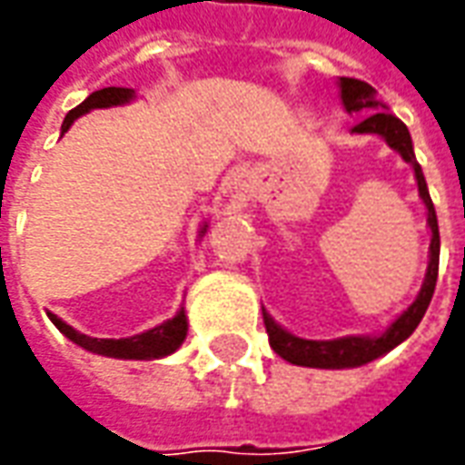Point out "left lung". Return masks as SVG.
<instances>
[{"instance_id":"1","label":"left lung","mask_w":465,"mask_h":465,"mask_svg":"<svg viewBox=\"0 0 465 465\" xmlns=\"http://www.w3.org/2000/svg\"><path fill=\"white\" fill-rule=\"evenodd\" d=\"M339 84H341V99L346 112L363 116L353 126V132L379 134V136L386 139L391 149H396L413 166L420 199H423L426 209H429L430 262L429 272H426V282L420 286V293L416 296V302L411 303L409 309L401 313L386 331L381 333V336H373V339L371 336H346V339H333V341H309V339H299L293 333L283 331L269 313H263V326H266V333H269L272 349L282 359L289 361V363L312 366V369H353V366H363V363L389 353L391 349H396L401 341H406L411 333L416 331V326H419L423 313L429 309L430 296H433V289H436V279H439V222H436V209H433V202H430L423 172H420L419 162H416V153H413V143H411V134L406 129V124L401 122L396 114H391L389 106L381 99L379 92L371 84H366V82L341 76Z\"/></svg>"}]
</instances>
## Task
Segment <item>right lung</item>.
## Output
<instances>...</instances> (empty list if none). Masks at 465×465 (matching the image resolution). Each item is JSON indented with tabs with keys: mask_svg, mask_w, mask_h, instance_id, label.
<instances>
[{
	"mask_svg": "<svg viewBox=\"0 0 465 465\" xmlns=\"http://www.w3.org/2000/svg\"><path fill=\"white\" fill-rule=\"evenodd\" d=\"M132 96V89H124V86H106V89H99V92L86 96L82 104L66 114L64 124H62V132H66V129L74 124V119L86 114L89 109L126 104ZM203 232H206V229H203ZM49 319H52V323H54L59 331L64 333L69 341L79 343L82 349L92 351V353H99V356H109V359H162V356L173 353V351L182 346L183 339H186V316H183V312H179L173 319L163 322L162 326H156L152 331H143L139 333V336H132V339H92V336H86V333L74 331L69 323H64L62 319H56L54 313H49Z\"/></svg>",
	"mask_w": 465,
	"mask_h": 465,
	"instance_id": "1",
	"label": "right lung"
}]
</instances>
